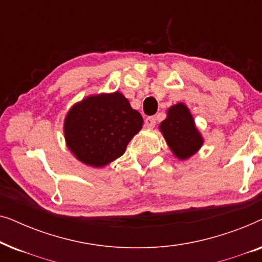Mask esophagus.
I'll use <instances>...</instances> for the list:
<instances>
[{"label": "esophagus", "instance_id": "34e87169", "mask_svg": "<svg viewBox=\"0 0 262 262\" xmlns=\"http://www.w3.org/2000/svg\"><path fill=\"white\" fill-rule=\"evenodd\" d=\"M156 125V118L155 117H148L145 119V126L149 128H152Z\"/></svg>", "mask_w": 262, "mask_h": 262}]
</instances>
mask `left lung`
Masks as SVG:
<instances>
[{
  "label": "left lung",
  "instance_id": "1",
  "mask_svg": "<svg viewBox=\"0 0 262 262\" xmlns=\"http://www.w3.org/2000/svg\"><path fill=\"white\" fill-rule=\"evenodd\" d=\"M159 130L170 151L180 161L191 159L204 144L194 118L184 102L175 103L167 110V117L161 121Z\"/></svg>",
  "mask_w": 262,
  "mask_h": 262
}]
</instances>
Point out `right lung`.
I'll return each instance as SVG.
<instances>
[{
  "mask_svg": "<svg viewBox=\"0 0 262 262\" xmlns=\"http://www.w3.org/2000/svg\"><path fill=\"white\" fill-rule=\"evenodd\" d=\"M143 127V117L120 92L85 96L64 118L67 148L81 163L102 168L119 159Z\"/></svg>",
  "mask_w": 262,
  "mask_h": 262,
  "instance_id": "1",
  "label": "right lung"
}]
</instances>
